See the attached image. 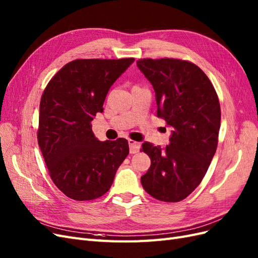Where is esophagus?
I'll return each mask as SVG.
<instances>
[{
	"label": "esophagus",
	"instance_id": "1",
	"mask_svg": "<svg viewBox=\"0 0 258 258\" xmlns=\"http://www.w3.org/2000/svg\"><path fill=\"white\" fill-rule=\"evenodd\" d=\"M128 143H129V148H130L131 154L138 153L140 151V148H141V145H140V143L134 141V140H129Z\"/></svg>",
	"mask_w": 258,
	"mask_h": 258
}]
</instances>
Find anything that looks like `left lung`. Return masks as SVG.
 Returning <instances> with one entry per match:
<instances>
[{
	"label": "left lung",
	"instance_id": "8db88e82",
	"mask_svg": "<svg viewBox=\"0 0 258 258\" xmlns=\"http://www.w3.org/2000/svg\"><path fill=\"white\" fill-rule=\"evenodd\" d=\"M137 66L155 90L157 116L171 128L165 148L142 144L151 167L141 183L157 200L181 201L201 183L214 157L221 127L220 101L205 72L189 61L140 59Z\"/></svg>",
	"mask_w": 258,
	"mask_h": 258
}]
</instances>
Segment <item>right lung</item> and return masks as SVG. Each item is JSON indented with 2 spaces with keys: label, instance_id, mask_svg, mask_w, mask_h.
<instances>
[{
  "label": "right lung",
  "instance_id": "right-lung-1",
  "mask_svg": "<svg viewBox=\"0 0 258 258\" xmlns=\"http://www.w3.org/2000/svg\"><path fill=\"white\" fill-rule=\"evenodd\" d=\"M134 61L77 59L46 86L40 103L38 146L52 182L69 198L84 201L103 196L129 154L126 139L99 141L91 121L103 112L111 86Z\"/></svg>",
  "mask_w": 258,
  "mask_h": 258
}]
</instances>
